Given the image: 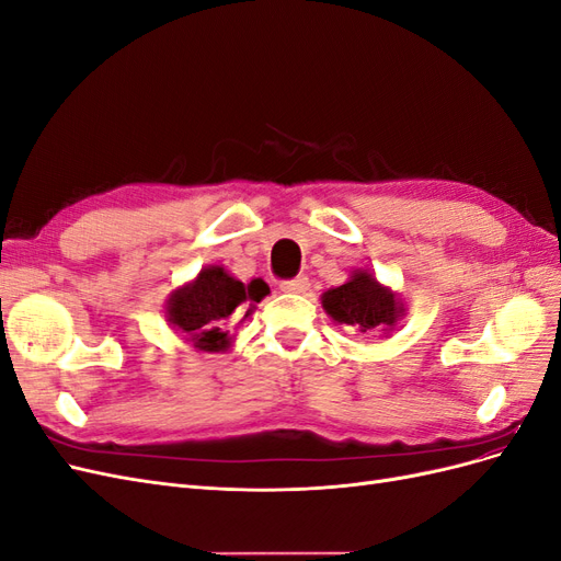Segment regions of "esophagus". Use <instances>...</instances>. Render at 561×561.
Returning <instances> with one entry per match:
<instances>
[{
  "label": "esophagus",
  "instance_id": "obj_1",
  "mask_svg": "<svg viewBox=\"0 0 561 561\" xmlns=\"http://www.w3.org/2000/svg\"><path fill=\"white\" fill-rule=\"evenodd\" d=\"M309 278L307 276H297V278H290V280H283L280 283V290L283 293H295V295H301L309 290Z\"/></svg>",
  "mask_w": 561,
  "mask_h": 561
}]
</instances>
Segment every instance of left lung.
Segmentation results:
<instances>
[{
  "mask_svg": "<svg viewBox=\"0 0 561 561\" xmlns=\"http://www.w3.org/2000/svg\"><path fill=\"white\" fill-rule=\"evenodd\" d=\"M320 299L322 309L334 322L363 334L390 332L404 316V304L400 297L365 268L353 271L344 285L330 287Z\"/></svg>",
  "mask_w": 561,
  "mask_h": 561,
  "instance_id": "1",
  "label": "left lung"
}]
</instances>
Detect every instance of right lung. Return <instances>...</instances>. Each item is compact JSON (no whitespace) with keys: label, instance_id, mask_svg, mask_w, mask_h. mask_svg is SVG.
I'll return each instance as SVG.
<instances>
[{"label":"right lung","instance_id":"add662e5","mask_svg":"<svg viewBox=\"0 0 561 561\" xmlns=\"http://www.w3.org/2000/svg\"><path fill=\"white\" fill-rule=\"evenodd\" d=\"M268 285L257 278L243 285L225 266H206L201 274L168 297L165 318L186 342L203 353H219L231 346L229 325L236 311L252 313V304L266 297Z\"/></svg>","mask_w":561,"mask_h":561}]
</instances>
